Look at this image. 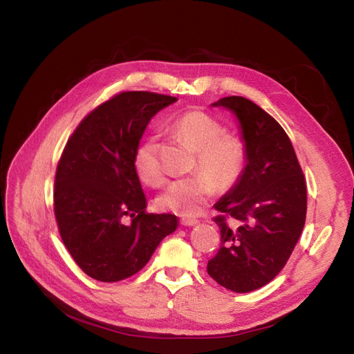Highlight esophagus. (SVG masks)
I'll use <instances>...</instances> for the list:
<instances>
[{
  "mask_svg": "<svg viewBox=\"0 0 354 354\" xmlns=\"http://www.w3.org/2000/svg\"><path fill=\"white\" fill-rule=\"evenodd\" d=\"M180 223H181V226L192 227V226H196V224H198L199 221H198V220H194V218H183Z\"/></svg>",
  "mask_w": 354,
  "mask_h": 354,
  "instance_id": "obj_1",
  "label": "esophagus"
}]
</instances>
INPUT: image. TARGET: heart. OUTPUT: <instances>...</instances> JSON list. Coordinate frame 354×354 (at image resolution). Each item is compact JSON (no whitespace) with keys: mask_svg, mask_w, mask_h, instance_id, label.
<instances>
[{"mask_svg":"<svg viewBox=\"0 0 354 354\" xmlns=\"http://www.w3.org/2000/svg\"><path fill=\"white\" fill-rule=\"evenodd\" d=\"M174 131L196 151L195 169L203 174L169 183L156 199V205L181 217H196L218 189L236 183L245 165V146L236 136L224 134V127L211 115L190 111L173 122ZM138 180L146 186L162 183L164 173L158 160V143L147 137L138 143L133 155Z\"/></svg>","mask_w":354,"mask_h":354,"instance_id":"b5f03b06","label":"heart"}]
</instances>
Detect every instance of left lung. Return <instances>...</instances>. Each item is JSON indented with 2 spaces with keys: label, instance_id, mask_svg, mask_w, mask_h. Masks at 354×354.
<instances>
[{
  "label": "left lung",
  "instance_id": "left-lung-1",
  "mask_svg": "<svg viewBox=\"0 0 354 354\" xmlns=\"http://www.w3.org/2000/svg\"><path fill=\"white\" fill-rule=\"evenodd\" d=\"M239 122L245 167L214 208L221 245L207 272L233 292H251L274 279L291 257L306 223L307 190L283 128L260 106L232 95L212 103Z\"/></svg>",
  "mask_w": 354,
  "mask_h": 354
}]
</instances>
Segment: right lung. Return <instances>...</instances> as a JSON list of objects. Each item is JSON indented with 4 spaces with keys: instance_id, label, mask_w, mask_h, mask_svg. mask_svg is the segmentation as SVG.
<instances>
[{
    "instance_id": "right-lung-1",
    "label": "right lung",
    "mask_w": 354,
    "mask_h": 354,
    "mask_svg": "<svg viewBox=\"0 0 354 354\" xmlns=\"http://www.w3.org/2000/svg\"><path fill=\"white\" fill-rule=\"evenodd\" d=\"M171 95L125 91L81 121L62 153L55 214L63 243L84 273L100 282L127 279L151 260L178 226L173 214H147L133 155L147 124ZM125 216L132 221L125 223Z\"/></svg>"
}]
</instances>
